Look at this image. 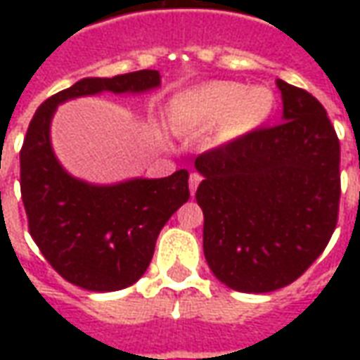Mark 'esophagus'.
<instances>
[{
	"label": "esophagus",
	"mask_w": 360,
	"mask_h": 360,
	"mask_svg": "<svg viewBox=\"0 0 360 360\" xmlns=\"http://www.w3.org/2000/svg\"><path fill=\"white\" fill-rule=\"evenodd\" d=\"M200 181H202V175L200 173H191V177H188V188H191V195H195L196 187L200 185Z\"/></svg>",
	"instance_id": "esophagus-1"
}]
</instances>
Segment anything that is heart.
Returning a JSON list of instances; mask_svg holds the SVG:
<instances>
[{
    "label": "heart",
    "mask_w": 360,
    "mask_h": 360,
    "mask_svg": "<svg viewBox=\"0 0 360 360\" xmlns=\"http://www.w3.org/2000/svg\"><path fill=\"white\" fill-rule=\"evenodd\" d=\"M276 105L271 89L241 82L212 81L173 96L167 121L177 133H193L216 125L214 144L227 146L258 131L270 119Z\"/></svg>",
    "instance_id": "b5f03b06"
}]
</instances>
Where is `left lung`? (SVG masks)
I'll return each mask as SVG.
<instances>
[{"label":"left lung","instance_id":"1","mask_svg":"<svg viewBox=\"0 0 360 360\" xmlns=\"http://www.w3.org/2000/svg\"><path fill=\"white\" fill-rule=\"evenodd\" d=\"M276 84L283 123L195 160L204 257L221 283L243 293L293 283L338 221V134L314 96L281 79Z\"/></svg>","mask_w":360,"mask_h":360}]
</instances>
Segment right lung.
Segmentation results:
<instances>
[{
	"label": "right lung",
	"mask_w": 360,
	"mask_h": 360,
	"mask_svg": "<svg viewBox=\"0 0 360 360\" xmlns=\"http://www.w3.org/2000/svg\"><path fill=\"white\" fill-rule=\"evenodd\" d=\"M162 84L144 69L111 79L86 77L48 98L36 110L20 148V195L28 229L61 278L89 291L133 285L150 266L165 221L188 200V172L162 179L94 185L67 172L51 146V119L67 100L113 94H144Z\"/></svg>",
	"instance_id": "add662e5"
}]
</instances>
